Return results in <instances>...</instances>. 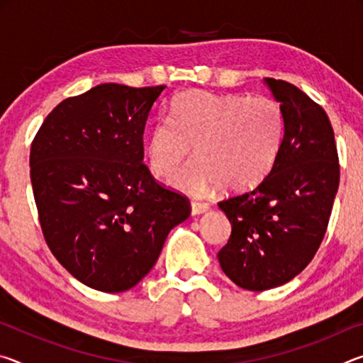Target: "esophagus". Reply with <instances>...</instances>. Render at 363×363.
<instances>
[{"instance_id":"1","label":"esophagus","mask_w":363,"mask_h":363,"mask_svg":"<svg viewBox=\"0 0 363 363\" xmlns=\"http://www.w3.org/2000/svg\"><path fill=\"white\" fill-rule=\"evenodd\" d=\"M190 206H192L194 216H196V214H203L210 210V205L205 203V201H192V205Z\"/></svg>"}]
</instances>
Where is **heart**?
Masks as SVG:
<instances>
[{
  "label": "heart",
  "mask_w": 363,
  "mask_h": 363,
  "mask_svg": "<svg viewBox=\"0 0 363 363\" xmlns=\"http://www.w3.org/2000/svg\"><path fill=\"white\" fill-rule=\"evenodd\" d=\"M285 138V116L270 97L187 91L171 104V116L153 121L147 158L153 173L168 176L190 152L196 160L171 177L189 195L216 187L243 192L272 171Z\"/></svg>",
  "instance_id": "heart-1"
}]
</instances>
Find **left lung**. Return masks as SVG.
Segmentation results:
<instances>
[{
    "instance_id": "1",
    "label": "left lung",
    "mask_w": 363,
    "mask_h": 363,
    "mask_svg": "<svg viewBox=\"0 0 363 363\" xmlns=\"http://www.w3.org/2000/svg\"><path fill=\"white\" fill-rule=\"evenodd\" d=\"M285 116L272 171L256 189L219 201L232 224L218 253L223 272L243 290L264 291L303 272L327 232L340 186L328 115L296 86L264 78Z\"/></svg>"
}]
</instances>
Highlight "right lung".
Masks as SVG:
<instances>
[{
	"mask_svg": "<svg viewBox=\"0 0 363 363\" xmlns=\"http://www.w3.org/2000/svg\"><path fill=\"white\" fill-rule=\"evenodd\" d=\"M167 86L104 83L59 104L30 150L43 235L86 286L120 293L155 266L169 230L190 216L186 196L143 163V134Z\"/></svg>",
	"mask_w": 363,
	"mask_h": 363,
	"instance_id": "1",
	"label": "right lung"
}]
</instances>
